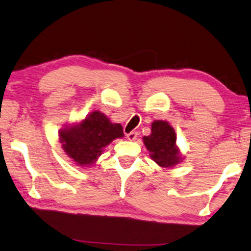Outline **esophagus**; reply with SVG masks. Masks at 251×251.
I'll use <instances>...</instances> for the list:
<instances>
[{"mask_svg": "<svg viewBox=\"0 0 251 251\" xmlns=\"http://www.w3.org/2000/svg\"><path fill=\"white\" fill-rule=\"evenodd\" d=\"M137 136H138V133L136 132V131H131L130 133L126 134V138H128V140H130V141H133L134 139L137 138Z\"/></svg>", "mask_w": 251, "mask_h": 251, "instance_id": "34e87169", "label": "esophagus"}]
</instances>
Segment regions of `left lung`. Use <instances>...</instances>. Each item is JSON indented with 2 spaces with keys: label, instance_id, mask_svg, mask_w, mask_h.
Instances as JSON below:
<instances>
[{
  "label": "left lung",
  "instance_id": "1",
  "mask_svg": "<svg viewBox=\"0 0 251 251\" xmlns=\"http://www.w3.org/2000/svg\"><path fill=\"white\" fill-rule=\"evenodd\" d=\"M142 139L150 158L160 167L171 168L182 160L179 149L176 146L175 130L168 122L153 121L150 136Z\"/></svg>",
  "mask_w": 251,
  "mask_h": 251
}]
</instances>
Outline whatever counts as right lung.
<instances>
[{
	"label": "right lung",
	"mask_w": 251,
	"mask_h": 251,
	"mask_svg": "<svg viewBox=\"0 0 251 251\" xmlns=\"http://www.w3.org/2000/svg\"><path fill=\"white\" fill-rule=\"evenodd\" d=\"M122 137V126L112 123L100 111H94L77 125L59 131V141L64 151L76 165L83 167L94 164L107 145Z\"/></svg>",
	"instance_id": "obj_1"
}]
</instances>
